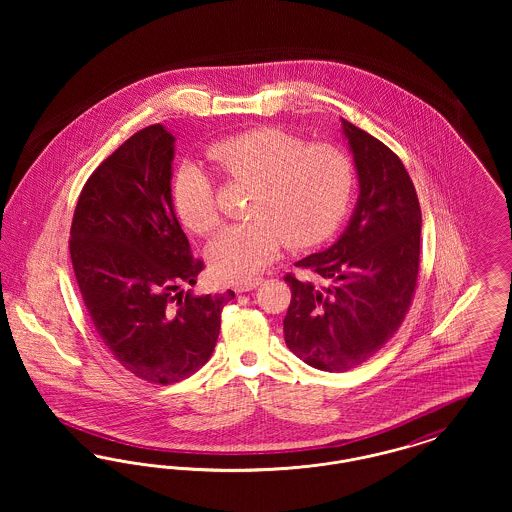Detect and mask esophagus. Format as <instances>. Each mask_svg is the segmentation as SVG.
I'll use <instances>...</instances> for the list:
<instances>
[{
    "label": "esophagus",
    "instance_id": "34e87169",
    "mask_svg": "<svg viewBox=\"0 0 512 512\" xmlns=\"http://www.w3.org/2000/svg\"><path fill=\"white\" fill-rule=\"evenodd\" d=\"M261 284H263V280H261V278H255V280H251V282H242V284H236V286H234V292H251V290H255L257 286H261Z\"/></svg>",
    "mask_w": 512,
    "mask_h": 512
}]
</instances>
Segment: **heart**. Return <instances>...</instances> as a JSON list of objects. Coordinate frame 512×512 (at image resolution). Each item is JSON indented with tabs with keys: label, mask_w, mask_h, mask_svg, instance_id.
<instances>
[{
	"label": "heart",
	"mask_w": 512,
	"mask_h": 512,
	"mask_svg": "<svg viewBox=\"0 0 512 512\" xmlns=\"http://www.w3.org/2000/svg\"><path fill=\"white\" fill-rule=\"evenodd\" d=\"M209 159L228 182L251 184L245 217L209 245L213 272L245 282L263 272L282 242L318 244L340 222L353 192V163L334 146H307L286 130L263 126L220 138L207 147ZM172 203L180 222L207 234L219 222L213 174L195 161L178 167Z\"/></svg>",
	"instance_id": "b5f03b06"
}]
</instances>
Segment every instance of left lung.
Segmentation results:
<instances>
[{
    "label": "left lung",
    "mask_w": 512,
    "mask_h": 512,
    "mask_svg": "<svg viewBox=\"0 0 512 512\" xmlns=\"http://www.w3.org/2000/svg\"><path fill=\"white\" fill-rule=\"evenodd\" d=\"M341 134L357 171V205L334 244L295 263L317 272L324 284L284 278L292 290L286 345L326 372L365 363L401 326L416 288L422 226L401 159L345 119Z\"/></svg>",
    "instance_id": "obj_1"
}]
</instances>
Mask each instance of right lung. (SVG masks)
I'll use <instances>...</instances> for the list:
<instances>
[{
	"instance_id": "obj_1",
	"label": "right lung",
	"mask_w": 512,
	"mask_h": 512,
	"mask_svg": "<svg viewBox=\"0 0 512 512\" xmlns=\"http://www.w3.org/2000/svg\"><path fill=\"white\" fill-rule=\"evenodd\" d=\"M174 136L153 124L111 153L82 188L71 226L74 276L99 338L126 370L174 384L209 361L234 292L194 295L172 203Z\"/></svg>"
}]
</instances>
